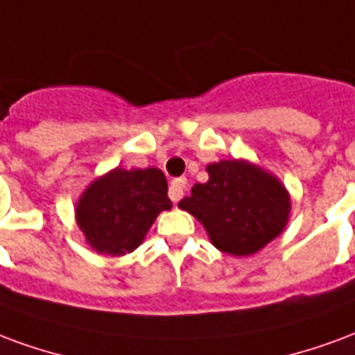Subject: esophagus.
<instances>
[{"instance_id":"34e87169","label":"esophagus","mask_w":355,"mask_h":355,"mask_svg":"<svg viewBox=\"0 0 355 355\" xmlns=\"http://www.w3.org/2000/svg\"><path fill=\"white\" fill-rule=\"evenodd\" d=\"M185 187H187V180H185V178H175V180H172L170 189H168V196H170V200H172V202H180Z\"/></svg>"}]
</instances>
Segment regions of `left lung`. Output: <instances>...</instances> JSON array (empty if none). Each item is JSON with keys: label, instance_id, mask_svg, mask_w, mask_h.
Instances as JSON below:
<instances>
[{"label": "left lung", "instance_id": "8db88e82", "mask_svg": "<svg viewBox=\"0 0 355 355\" xmlns=\"http://www.w3.org/2000/svg\"><path fill=\"white\" fill-rule=\"evenodd\" d=\"M180 202L204 225L211 244L231 255H252L278 236L287 223L289 196L274 175L244 160H221L206 168Z\"/></svg>", "mask_w": 355, "mask_h": 355}]
</instances>
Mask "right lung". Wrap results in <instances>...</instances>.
<instances>
[{
	"instance_id": "obj_1",
	"label": "right lung",
	"mask_w": 355,
	"mask_h": 355,
	"mask_svg": "<svg viewBox=\"0 0 355 355\" xmlns=\"http://www.w3.org/2000/svg\"><path fill=\"white\" fill-rule=\"evenodd\" d=\"M170 208L166 178L159 168H115L85 191L75 214L96 252L124 255L141 244L157 216Z\"/></svg>"
}]
</instances>
